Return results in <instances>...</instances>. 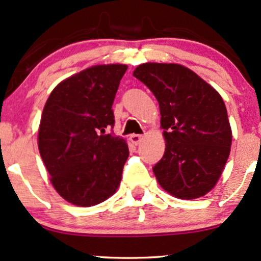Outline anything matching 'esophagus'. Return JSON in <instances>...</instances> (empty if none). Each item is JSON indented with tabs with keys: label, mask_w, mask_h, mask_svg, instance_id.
<instances>
[{
	"label": "esophagus",
	"mask_w": 261,
	"mask_h": 261,
	"mask_svg": "<svg viewBox=\"0 0 261 261\" xmlns=\"http://www.w3.org/2000/svg\"><path fill=\"white\" fill-rule=\"evenodd\" d=\"M130 141L134 144H139L141 141H142V136H141V135H137V134H133V135H130Z\"/></svg>",
	"instance_id": "1"
}]
</instances>
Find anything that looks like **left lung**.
<instances>
[{"label": "left lung", "mask_w": 261, "mask_h": 261, "mask_svg": "<svg viewBox=\"0 0 261 261\" xmlns=\"http://www.w3.org/2000/svg\"><path fill=\"white\" fill-rule=\"evenodd\" d=\"M134 76L152 91L161 109L165 152L153 166L166 192L196 199L213 190L230 155L232 131L221 96L191 69L144 63Z\"/></svg>", "instance_id": "8db88e82"}]
</instances>
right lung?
<instances>
[{
	"label": "right lung",
	"instance_id": "obj_1",
	"mask_svg": "<svg viewBox=\"0 0 261 261\" xmlns=\"http://www.w3.org/2000/svg\"><path fill=\"white\" fill-rule=\"evenodd\" d=\"M124 64L95 65L63 80L47 99L39 150L56 191L77 206L102 203L117 192L128 156L126 141L107 134Z\"/></svg>",
	"mask_w": 261,
	"mask_h": 261
}]
</instances>
